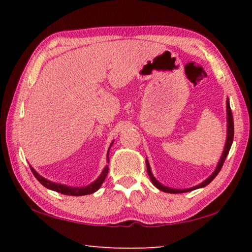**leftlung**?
Here are the masks:
<instances>
[{
	"mask_svg": "<svg viewBox=\"0 0 252 252\" xmlns=\"http://www.w3.org/2000/svg\"><path fill=\"white\" fill-rule=\"evenodd\" d=\"M233 118H232V112H231V109H230V103H229V99H227V139H225V144H224V149H223V152L222 155L220 157V160L218 162V164H217V168L215 169V171L212 172V174L210 177H208L206 180L202 181L201 183H199L198 186H194V187H191V188H188V189H174V188H170L167 186H163L162 183H160L159 181L157 180L153 176L152 172H151V168H150V164H149V161L148 159L146 160V164H147V171L149 177H150L151 181L153 183V186L158 189L163 191V192H167V193H183V192H189V191H192L195 189H200V188H203L208 186L209 183H210L213 179H215L217 176H218V173L220 172L221 168H222L223 165V162L225 160V158H227L228 153L230 151V148H231V144L233 141Z\"/></svg>",
	"mask_w": 252,
	"mask_h": 252,
	"instance_id": "8db88e82",
	"label": "left lung"
}]
</instances>
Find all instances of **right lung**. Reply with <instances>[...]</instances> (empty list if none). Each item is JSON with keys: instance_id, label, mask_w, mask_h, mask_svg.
<instances>
[{"instance_id": "1", "label": "right lung", "mask_w": 252, "mask_h": 252, "mask_svg": "<svg viewBox=\"0 0 252 252\" xmlns=\"http://www.w3.org/2000/svg\"><path fill=\"white\" fill-rule=\"evenodd\" d=\"M113 142L110 144V148L112 147ZM110 148L108 150V156H106V161H108L109 163V151H110ZM30 168H31V171L33 172L34 177H35L39 182L41 183L42 186H44L45 188H48L50 190H53V191H57L59 193H62V194H66V195H76V197H79V195H85V194H91L93 192H95L100 189V187L102 186V183L105 180L106 176H108V172H109V165H105L103 171L101 172V174L95 181H93L90 185L85 186V187H70V186H65V185H62V183H57V182H52L48 180V179L43 178L42 176H40L39 173H37L35 170H34L31 165H30Z\"/></svg>"}]
</instances>
